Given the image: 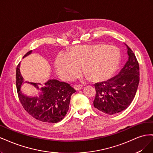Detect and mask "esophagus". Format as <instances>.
<instances>
[{"instance_id":"1","label":"esophagus","mask_w":153,"mask_h":153,"mask_svg":"<svg viewBox=\"0 0 153 153\" xmlns=\"http://www.w3.org/2000/svg\"><path fill=\"white\" fill-rule=\"evenodd\" d=\"M74 89H75L76 91H79L80 89H82V85H75L73 86Z\"/></svg>"}]
</instances>
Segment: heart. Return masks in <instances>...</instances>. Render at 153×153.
<instances>
[{"instance_id": "heart-1", "label": "heart", "mask_w": 153, "mask_h": 153, "mask_svg": "<svg viewBox=\"0 0 153 153\" xmlns=\"http://www.w3.org/2000/svg\"><path fill=\"white\" fill-rule=\"evenodd\" d=\"M121 54L117 48L105 45H79L68 53H59L55 61L57 73L62 79L70 80L83 71L92 79L104 80L117 68Z\"/></svg>"}]
</instances>
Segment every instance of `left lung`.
Returning a JSON list of instances; mask_svg holds the SVG:
<instances>
[{
  "mask_svg": "<svg viewBox=\"0 0 153 153\" xmlns=\"http://www.w3.org/2000/svg\"><path fill=\"white\" fill-rule=\"evenodd\" d=\"M128 60L118 75L94 85V106L108 115L121 112L133 100L139 84V64L128 45Z\"/></svg>",
  "mask_w": 153,
  "mask_h": 153,
  "instance_id": "8db88e82",
  "label": "left lung"
}]
</instances>
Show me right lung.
Returning <instances> with one entry per match:
<instances>
[{"mask_svg": "<svg viewBox=\"0 0 153 153\" xmlns=\"http://www.w3.org/2000/svg\"><path fill=\"white\" fill-rule=\"evenodd\" d=\"M31 52H27L24 57ZM23 82L19 63L16 70V89L20 103L27 113L43 123H56L64 119L69 109L71 96L76 91L70 85L56 80H50L44 85L30 82L41 92L39 97L30 98L22 94L20 86Z\"/></svg>", "mask_w": 153, "mask_h": 153, "instance_id": "obj_1", "label": "right lung"}]
</instances>
